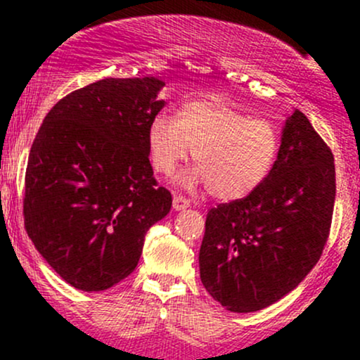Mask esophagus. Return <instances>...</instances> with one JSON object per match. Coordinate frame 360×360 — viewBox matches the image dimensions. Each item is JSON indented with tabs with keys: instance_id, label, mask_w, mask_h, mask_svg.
<instances>
[{
	"instance_id": "esophagus-1",
	"label": "esophagus",
	"mask_w": 360,
	"mask_h": 360,
	"mask_svg": "<svg viewBox=\"0 0 360 360\" xmlns=\"http://www.w3.org/2000/svg\"><path fill=\"white\" fill-rule=\"evenodd\" d=\"M189 206V201L186 200L184 196H174V200H172V208L176 210V212H181V210H186Z\"/></svg>"
}]
</instances>
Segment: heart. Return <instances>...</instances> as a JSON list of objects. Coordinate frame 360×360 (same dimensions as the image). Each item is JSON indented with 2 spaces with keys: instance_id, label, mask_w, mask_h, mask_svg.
Returning <instances> with one entry per match:
<instances>
[{
  "instance_id": "heart-1",
  "label": "heart",
  "mask_w": 360,
  "mask_h": 360,
  "mask_svg": "<svg viewBox=\"0 0 360 360\" xmlns=\"http://www.w3.org/2000/svg\"><path fill=\"white\" fill-rule=\"evenodd\" d=\"M191 150L196 167L181 184L208 188L220 201H237L257 191L271 174L279 154L278 130L266 120L218 105L193 101L176 118L157 115L147 130L152 169L169 176Z\"/></svg>"
}]
</instances>
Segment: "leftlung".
<instances>
[{
	"instance_id": "8db88e82",
	"label": "left lung",
	"mask_w": 360,
	"mask_h": 360,
	"mask_svg": "<svg viewBox=\"0 0 360 360\" xmlns=\"http://www.w3.org/2000/svg\"><path fill=\"white\" fill-rule=\"evenodd\" d=\"M335 203V164L309 120H286L278 159L257 191L206 214L200 276L221 307L250 313L291 292L315 267Z\"/></svg>"
}]
</instances>
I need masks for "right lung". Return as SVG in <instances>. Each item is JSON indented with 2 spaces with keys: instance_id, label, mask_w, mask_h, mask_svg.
Wrapping results in <instances>:
<instances>
[{
  "instance_id": "obj_1",
  "label": "right lung",
  "mask_w": 360,
  "mask_h": 360,
  "mask_svg": "<svg viewBox=\"0 0 360 360\" xmlns=\"http://www.w3.org/2000/svg\"><path fill=\"white\" fill-rule=\"evenodd\" d=\"M157 77L101 79L49 111L32 143L23 218L68 284L103 291L130 276L172 196L157 186L147 130L164 108Z\"/></svg>"
}]
</instances>
